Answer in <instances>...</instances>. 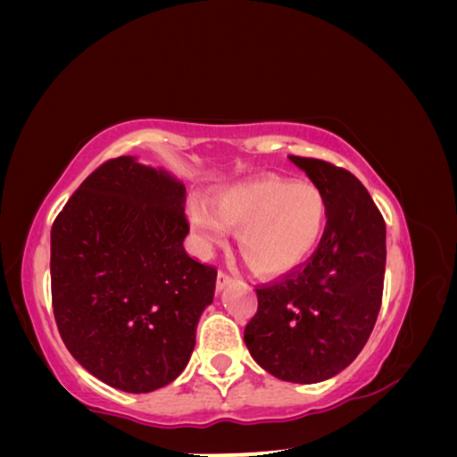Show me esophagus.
Masks as SVG:
<instances>
[{
  "mask_svg": "<svg viewBox=\"0 0 457 457\" xmlns=\"http://www.w3.org/2000/svg\"><path fill=\"white\" fill-rule=\"evenodd\" d=\"M229 282H231V276L226 274V272H220V274H218V282H215V286H218V290L221 292Z\"/></svg>",
  "mask_w": 457,
  "mask_h": 457,
  "instance_id": "1",
  "label": "esophagus"
}]
</instances>
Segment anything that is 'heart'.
Segmentation results:
<instances>
[{
	"mask_svg": "<svg viewBox=\"0 0 457 457\" xmlns=\"http://www.w3.org/2000/svg\"><path fill=\"white\" fill-rule=\"evenodd\" d=\"M189 226L201 250L221 244L237 228V250L253 272L282 276L312 256L327 226V199L311 183L280 177L234 183L189 204Z\"/></svg>",
	"mask_w": 457,
	"mask_h": 457,
	"instance_id": "1",
	"label": "heart"
}]
</instances>
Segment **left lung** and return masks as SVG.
<instances>
[{"label": "left lung", "mask_w": 457, "mask_h": 457, "mask_svg": "<svg viewBox=\"0 0 457 457\" xmlns=\"http://www.w3.org/2000/svg\"><path fill=\"white\" fill-rule=\"evenodd\" d=\"M327 199L316 252L256 288L244 340L253 361L290 383H319L357 359L377 322L385 278V220L351 171L290 154Z\"/></svg>", "instance_id": "1"}]
</instances>
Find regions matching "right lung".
<instances>
[{
  "label": "right lung",
  "instance_id": "add662e5",
  "mask_svg": "<svg viewBox=\"0 0 457 457\" xmlns=\"http://www.w3.org/2000/svg\"><path fill=\"white\" fill-rule=\"evenodd\" d=\"M185 185L135 157L106 161L52 226V308L66 349L100 381L149 393L181 375L218 270L193 260Z\"/></svg>",
  "mask_w": 457,
  "mask_h": 457
}]
</instances>
